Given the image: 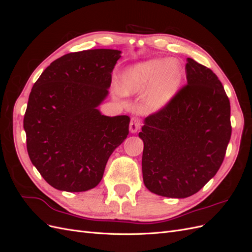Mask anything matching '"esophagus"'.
I'll return each mask as SVG.
<instances>
[{
	"mask_svg": "<svg viewBox=\"0 0 252 252\" xmlns=\"http://www.w3.org/2000/svg\"><path fill=\"white\" fill-rule=\"evenodd\" d=\"M140 126H141L140 120L136 118H132L130 121V125H129V131H130L131 133L138 132V130L140 129Z\"/></svg>",
	"mask_w": 252,
	"mask_h": 252,
	"instance_id": "1",
	"label": "esophagus"
}]
</instances>
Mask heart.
Instances as JSON below:
<instances>
[{
    "mask_svg": "<svg viewBox=\"0 0 252 252\" xmlns=\"http://www.w3.org/2000/svg\"><path fill=\"white\" fill-rule=\"evenodd\" d=\"M184 71L175 60H151L134 64L123 72L119 84L122 94L146 93L143 108L147 113L162 110L179 93Z\"/></svg>",
    "mask_w": 252,
    "mask_h": 252,
    "instance_id": "obj_1",
    "label": "heart"
}]
</instances>
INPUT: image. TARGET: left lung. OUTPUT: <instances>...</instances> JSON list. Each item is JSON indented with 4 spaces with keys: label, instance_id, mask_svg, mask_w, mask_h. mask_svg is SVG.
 <instances>
[{
    "label": "left lung",
    "instance_id": "left-lung-1",
    "mask_svg": "<svg viewBox=\"0 0 252 252\" xmlns=\"http://www.w3.org/2000/svg\"><path fill=\"white\" fill-rule=\"evenodd\" d=\"M187 85L144 120L143 181L152 193L184 199L215 177L231 136L230 103L216 73L187 59Z\"/></svg>",
    "mask_w": 252,
    "mask_h": 252
}]
</instances>
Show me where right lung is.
Here are the masks:
<instances>
[{"label": "right lung", "mask_w": 252, "mask_h": 252, "mask_svg": "<svg viewBox=\"0 0 252 252\" xmlns=\"http://www.w3.org/2000/svg\"><path fill=\"white\" fill-rule=\"evenodd\" d=\"M121 50L68 53L43 71L24 117L30 161L50 186L87 191L101 182L106 164L129 132L128 116L97 109L108 95Z\"/></svg>", "instance_id": "right-lung-1"}]
</instances>
